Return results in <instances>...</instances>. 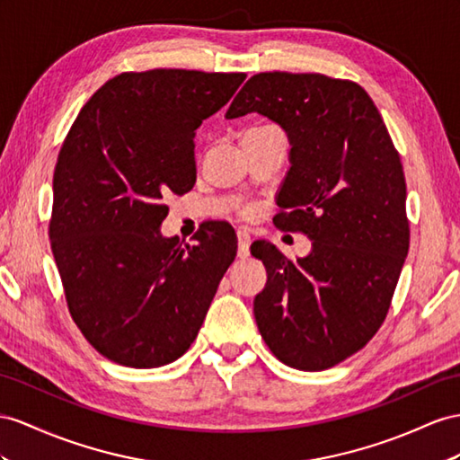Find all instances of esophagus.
Returning a JSON list of instances; mask_svg holds the SVG:
<instances>
[{"instance_id": "34e87169", "label": "esophagus", "mask_w": 460, "mask_h": 460, "mask_svg": "<svg viewBox=\"0 0 460 460\" xmlns=\"http://www.w3.org/2000/svg\"><path fill=\"white\" fill-rule=\"evenodd\" d=\"M237 241H239V258H246L251 254V234L239 229L237 231Z\"/></svg>"}]
</instances>
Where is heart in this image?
I'll return each mask as SVG.
<instances>
[{
  "instance_id": "obj_1",
  "label": "heart",
  "mask_w": 460,
  "mask_h": 460,
  "mask_svg": "<svg viewBox=\"0 0 460 460\" xmlns=\"http://www.w3.org/2000/svg\"><path fill=\"white\" fill-rule=\"evenodd\" d=\"M241 211H243V214L249 216V214H252V206H244Z\"/></svg>"
}]
</instances>
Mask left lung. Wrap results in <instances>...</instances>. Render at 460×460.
<instances>
[{
    "label": "left lung",
    "instance_id": "8db88e82",
    "mask_svg": "<svg viewBox=\"0 0 460 460\" xmlns=\"http://www.w3.org/2000/svg\"><path fill=\"white\" fill-rule=\"evenodd\" d=\"M249 112L278 122L291 144L276 227L313 241L297 261L266 241L251 246L268 272L254 319L281 363L324 371L367 344L391 307L410 246L402 163L356 81L256 74L226 116Z\"/></svg>",
    "mask_w": 460,
    "mask_h": 460
}]
</instances>
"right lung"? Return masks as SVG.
Masks as SVG:
<instances>
[{
    "instance_id": "add662e5",
    "label": "right lung",
    "mask_w": 460,
    "mask_h": 460,
    "mask_svg": "<svg viewBox=\"0 0 460 460\" xmlns=\"http://www.w3.org/2000/svg\"><path fill=\"white\" fill-rule=\"evenodd\" d=\"M246 74L124 72L69 128L54 169L50 244L69 314L104 358L161 367L190 348L237 256L234 231L206 221L164 239V198L196 182L194 137Z\"/></svg>"
}]
</instances>
